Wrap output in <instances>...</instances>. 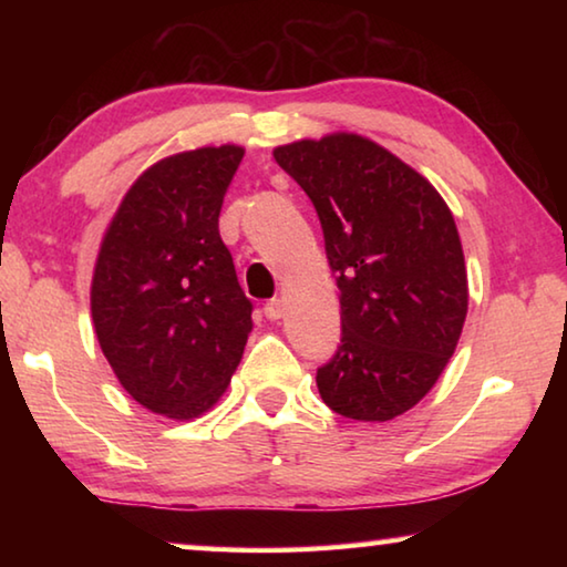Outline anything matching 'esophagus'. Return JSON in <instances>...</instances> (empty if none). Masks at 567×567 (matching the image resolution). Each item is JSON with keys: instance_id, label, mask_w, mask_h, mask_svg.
Instances as JSON below:
<instances>
[{"instance_id": "obj_1", "label": "esophagus", "mask_w": 567, "mask_h": 567, "mask_svg": "<svg viewBox=\"0 0 567 567\" xmlns=\"http://www.w3.org/2000/svg\"><path fill=\"white\" fill-rule=\"evenodd\" d=\"M282 315H285V302L277 300V297L265 305V318L267 320H280Z\"/></svg>"}]
</instances>
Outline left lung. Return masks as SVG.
Masks as SVG:
<instances>
[{
  "instance_id": "1",
  "label": "left lung",
  "mask_w": 567,
  "mask_h": 567,
  "mask_svg": "<svg viewBox=\"0 0 567 567\" xmlns=\"http://www.w3.org/2000/svg\"><path fill=\"white\" fill-rule=\"evenodd\" d=\"M318 209L340 287L342 344L318 370L324 405L388 422L427 395L457 348L467 270L440 192L362 134L332 132L275 147Z\"/></svg>"
}]
</instances>
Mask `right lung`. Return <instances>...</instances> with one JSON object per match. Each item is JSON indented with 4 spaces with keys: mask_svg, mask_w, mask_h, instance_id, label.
Returning <instances> with one entry per match:
<instances>
[{
    "mask_svg": "<svg viewBox=\"0 0 567 567\" xmlns=\"http://www.w3.org/2000/svg\"><path fill=\"white\" fill-rule=\"evenodd\" d=\"M237 145L177 152L132 182L102 237L92 322L142 408L192 420L223 398L252 332V302L219 237Z\"/></svg>",
    "mask_w": 567,
    "mask_h": 567,
    "instance_id": "add662e5",
    "label": "right lung"
}]
</instances>
